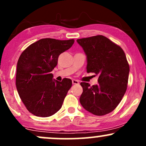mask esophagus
Listing matches in <instances>:
<instances>
[{
	"label": "esophagus",
	"instance_id": "34e87169",
	"mask_svg": "<svg viewBox=\"0 0 146 146\" xmlns=\"http://www.w3.org/2000/svg\"><path fill=\"white\" fill-rule=\"evenodd\" d=\"M72 83H73V84H78L79 82L76 80H72Z\"/></svg>",
	"mask_w": 146,
	"mask_h": 146
}]
</instances>
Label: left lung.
<instances>
[{
  "label": "left lung",
  "instance_id": "obj_1",
  "mask_svg": "<svg viewBox=\"0 0 146 146\" xmlns=\"http://www.w3.org/2000/svg\"><path fill=\"white\" fill-rule=\"evenodd\" d=\"M87 56V73L98 75V84L81 82L83 93L80 102L87 111L98 116L116 108L127 89L130 66L124 51L106 37L78 39Z\"/></svg>",
  "mask_w": 146,
  "mask_h": 146
}]
</instances>
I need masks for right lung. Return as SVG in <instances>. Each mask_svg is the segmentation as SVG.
<instances>
[{
	"label": "right lung",
	"instance_id": "add662e5",
	"mask_svg": "<svg viewBox=\"0 0 146 146\" xmlns=\"http://www.w3.org/2000/svg\"><path fill=\"white\" fill-rule=\"evenodd\" d=\"M73 39L60 40L43 38L29 45L17 63L16 85L28 111L37 117H47L61 108L72 86L71 80H53L51 72L58 57L73 44Z\"/></svg>",
	"mask_w": 146,
	"mask_h": 146
}]
</instances>
